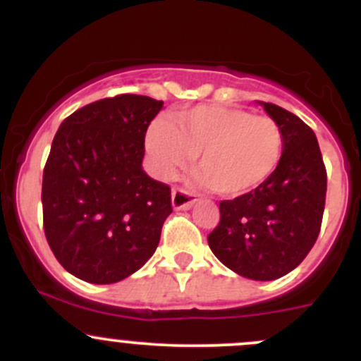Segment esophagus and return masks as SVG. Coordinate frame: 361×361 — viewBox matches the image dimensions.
<instances>
[{
    "mask_svg": "<svg viewBox=\"0 0 361 361\" xmlns=\"http://www.w3.org/2000/svg\"><path fill=\"white\" fill-rule=\"evenodd\" d=\"M197 201V195L194 192H187L183 188H174L173 190V207L174 209H190Z\"/></svg>",
    "mask_w": 361,
    "mask_h": 361,
    "instance_id": "34e87169",
    "label": "esophagus"
}]
</instances>
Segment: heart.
Masks as SVG:
<instances>
[{"instance_id": "1", "label": "heart", "mask_w": 361, "mask_h": 361, "mask_svg": "<svg viewBox=\"0 0 361 361\" xmlns=\"http://www.w3.org/2000/svg\"><path fill=\"white\" fill-rule=\"evenodd\" d=\"M148 167L171 180L197 155V181L224 197L250 194L279 167L285 134L274 118L228 106H195L152 123L145 134Z\"/></svg>"}]
</instances>
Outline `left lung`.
<instances>
[{"label": "left lung", "instance_id": "left-lung-1", "mask_svg": "<svg viewBox=\"0 0 361 361\" xmlns=\"http://www.w3.org/2000/svg\"><path fill=\"white\" fill-rule=\"evenodd\" d=\"M262 106L285 134L281 164L257 190L220 202V221L207 243L231 271L255 281H272L292 272L318 239L326 169L307 123L272 103Z\"/></svg>", "mask_w": 361, "mask_h": 361}]
</instances>
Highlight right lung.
Returning <instances> with one entry per match:
<instances>
[{"label":"right lung","mask_w":361,"mask_h":361,"mask_svg":"<svg viewBox=\"0 0 361 361\" xmlns=\"http://www.w3.org/2000/svg\"><path fill=\"white\" fill-rule=\"evenodd\" d=\"M164 101L120 94L64 118L43 169V228L59 264L110 285L155 253L173 213L169 185L141 167L145 134Z\"/></svg>","instance_id":"right-lung-1"}]
</instances>
